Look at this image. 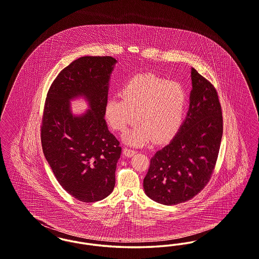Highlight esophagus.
I'll use <instances>...</instances> for the list:
<instances>
[{"instance_id":"34e87169","label":"esophagus","mask_w":259,"mask_h":259,"mask_svg":"<svg viewBox=\"0 0 259 259\" xmlns=\"http://www.w3.org/2000/svg\"><path fill=\"white\" fill-rule=\"evenodd\" d=\"M123 153H124V155L125 157L131 158V157L135 156V154H136V151L133 150V149H130V148H124Z\"/></svg>"}]
</instances>
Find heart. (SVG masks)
Segmentation results:
<instances>
[{
	"label": "heart",
	"mask_w": 259,
	"mask_h": 259,
	"mask_svg": "<svg viewBox=\"0 0 259 259\" xmlns=\"http://www.w3.org/2000/svg\"><path fill=\"white\" fill-rule=\"evenodd\" d=\"M122 100L109 99L104 108L106 121L114 131L124 132L131 145L142 146L151 139L167 141L178 132L187 107V93L177 81H168L154 73H139L127 79L119 91Z\"/></svg>",
	"instance_id": "b5f03b06"
}]
</instances>
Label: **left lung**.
I'll return each mask as SVG.
<instances>
[{"mask_svg": "<svg viewBox=\"0 0 259 259\" xmlns=\"http://www.w3.org/2000/svg\"><path fill=\"white\" fill-rule=\"evenodd\" d=\"M187 117L178 133L150 161L147 195L163 205L186 202L211 179L223 137V113L214 86L191 68Z\"/></svg>", "mask_w": 259, "mask_h": 259, "instance_id": "8db88e82", "label": "left lung"}]
</instances>
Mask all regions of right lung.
<instances>
[{
    "label": "right lung",
    "mask_w": 259,
    "mask_h": 259,
    "mask_svg": "<svg viewBox=\"0 0 259 259\" xmlns=\"http://www.w3.org/2000/svg\"><path fill=\"white\" fill-rule=\"evenodd\" d=\"M117 61L85 56L64 68L51 84L41 122L45 158L62 188L82 202L107 197L115 186L122 148L104 120L109 79ZM84 96L91 109L73 115L70 101Z\"/></svg>",
    "instance_id": "add662e5"
}]
</instances>
